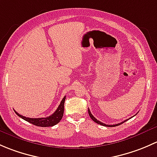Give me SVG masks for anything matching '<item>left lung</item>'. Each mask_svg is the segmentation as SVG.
I'll return each instance as SVG.
<instances>
[{
    "label": "left lung",
    "instance_id": "8db88e82",
    "mask_svg": "<svg viewBox=\"0 0 157 157\" xmlns=\"http://www.w3.org/2000/svg\"><path fill=\"white\" fill-rule=\"evenodd\" d=\"M88 114H89V116H90V119H91L92 120L94 121V122H96V123L99 124V125H103V126H108V127H114V126H118V125H121V124L124 123V122H125V121H127V120H128V119H126V120H125V121H124V122H121V123H118V124H116V125H106V124L103 123V122H100L99 120H98V119H97L96 118H95L94 116L93 115L91 114V113H90V109H88Z\"/></svg>",
    "mask_w": 157,
    "mask_h": 157
}]
</instances>
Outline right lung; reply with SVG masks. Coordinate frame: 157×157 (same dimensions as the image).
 <instances>
[{
  "mask_svg": "<svg viewBox=\"0 0 157 157\" xmlns=\"http://www.w3.org/2000/svg\"><path fill=\"white\" fill-rule=\"evenodd\" d=\"M66 100V96L63 98V100L61 101L60 104L59 105V106L57 107L56 110L53 113L51 116H48V117L45 118H28L25 117V116H22V115L19 114L18 113L16 112V114L17 116H19V117L22 118L24 120L27 121V122H30L32 125H35L36 126H41V127H50V126H54V125H56L59 121L61 120V119L63 118V112H64V103H65Z\"/></svg>",
  "mask_w": 157,
  "mask_h": 157,
  "instance_id": "obj_1",
  "label": "right lung"
}]
</instances>
